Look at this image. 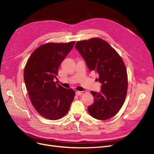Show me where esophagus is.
I'll return each mask as SVG.
<instances>
[{
	"mask_svg": "<svg viewBox=\"0 0 154 154\" xmlns=\"http://www.w3.org/2000/svg\"><path fill=\"white\" fill-rule=\"evenodd\" d=\"M82 94V92H80V91H76L75 92V95H80Z\"/></svg>",
	"mask_w": 154,
	"mask_h": 154,
	"instance_id": "34e87169",
	"label": "esophagus"
}]
</instances>
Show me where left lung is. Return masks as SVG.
I'll list each match as a JSON object with an SVG mask.
<instances>
[{"mask_svg": "<svg viewBox=\"0 0 154 154\" xmlns=\"http://www.w3.org/2000/svg\"><path fill=\"white\" fill-rule=\"evenodd\" d=\"M75 48L85 61L91 71L99 74L100 92L91 91L94 102L88 107L94 118L105 120L115 116L125 101L127 74L123 60L110 44L100 38L78 41Z\"/></svg>", "mask_w": 154, "mask_h": 154, "instance_id": "1", "label": "left lung"}]
</instances>
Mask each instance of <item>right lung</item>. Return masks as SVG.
I'll return each mask as SVG.
<instances>
[{"label": "right lung", "instance_id": "1", "mask_svg": "<svg viewBox=\"0 0 154 154\" xmlns=\"http://www.w3.org/2000/svg\"><path fill=\"white\" fill-rule=\"evenodd\" d=\"M75 42L40 45L32 53L24 69V82L32 106L40 116L49 120L66 115L74 99V90L57 84L54 79Z\"/></svg>", "mask_w": 154, "mask_h": 154}]
</instances>
